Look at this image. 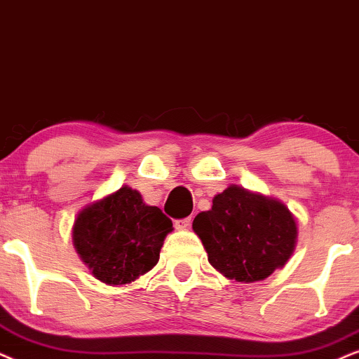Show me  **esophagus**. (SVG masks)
<instances>
[{"instance_id": "esophagus-1", "label": "esophagus", "mask_w": 359, "mask_h": 359, "mask_svg": "<svg viewBox=\"0 0 359 359\" xmlns=\"http://www.w3.org/2000/svg\"><path fill=\"white\" fill-rule=\"evenodd\" d=\"M190 224H192V219H182V220H175V229L177 230H189Z\"/></svg>"}]
</instances>
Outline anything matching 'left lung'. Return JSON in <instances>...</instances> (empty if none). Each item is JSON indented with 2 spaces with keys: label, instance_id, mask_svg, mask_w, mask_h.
Wrapping results in <instances>:
<instances>
[{
  "label": "left lung",
  "instance_id": "obj_1",
  "mask_svg": "<svg viewBox=\"0 0 359 359\" xmlns=\"http://www.w3.org/2000/svg\"><path fill=\"white\" fill-rule=\"evenodd\" d=\"M208 263L225 278L253 283L283 269L298 238L297 219L278 198L229 185L194 219Z\"/></svg>",
  "mask_w": 359,
  "mask_h": 359
}]
</instances>
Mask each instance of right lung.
Wrapping results in <instances>:
<instances>
[{"label":"right lung","instance_id":"right-lung-1","mask_svg":"<svg viewBox=\"0 0 359 359\" xmlns=\"http://www.w3.org/2000/svg\"><path fill=\"white\" fill-rule=\"evenodd\" d=\"M172 220L147 205L139 190H119L81 208L72 245L90 273L111 287H124L157 265Z\"/></svg>","mask_w":359,"mask_h":359}]
</instances>
